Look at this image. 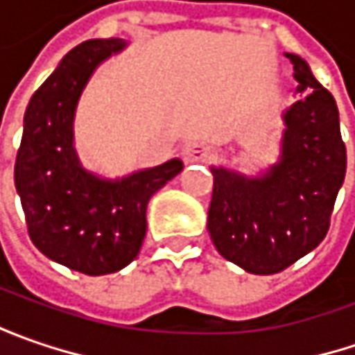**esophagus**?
<instances>
[{
	"label": "esophagus",
	"mask_w": 355,
	"mask_h": 355,
	"mask_svg": "<svg viewBox=\"0 0 355 355\" xmlns=\"http://www.w3.org/2000/svg\"><path fill=\"white\" fill-rule=\"evenodd\" d=\"M213 156V150L207 144L201 142H191L185 144L182 148V157H184L185 164H193V162H205Z\"/></svg>",
	"instance_id": "esophagus-1"
}]
</instances>
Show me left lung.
<instances>
[{
  "mask_svg": "<svg viewBox=\"0 0 355 355\" xmlns=\"http://www.w3.org/2000/svg\"><path fill=\"white\" fill-rule=\"evenodd\" d=\"M284 55L306 96L282 112L279 162L257 178L211 166L207 231L221 257L252 275L280 272L320 245L346 175L334 96L304 59Z\"/></svg>",
  "mask_w": 355,
  "mask_h": 355,
  "instance_id": "left-lung-1",
  "label": "left lung"
}]
</instances>
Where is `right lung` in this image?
Returning a JSON list of instances; mask_svg holds the SVG:
<instances>
[{"instance_id": "1", "label": "right lung", "mask_w": 355, "mask_h": 355, "mask_svg": "<svg viewBox=\"0 0 355 355\" xmlns=\"http://www.w3.org/2000/svg\"><path fill=\"white\" fill-rule=\"evenodd\" d=\"M126 47L122 39H90L69 51L37 89L23 118L15 189L33 245L51 261L89 277L130 265L146 237V207L184 170L182 159L104 180L80 166L75 110L94 69Z\"/></svg>"}]
</instances>
